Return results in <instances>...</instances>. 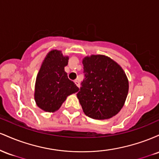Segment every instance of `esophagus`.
Instances as JSON below:
<instances>
[{"label":"esophagus","mask_w":159,"mask_h":159,"mask_svg":"<svg viewBox=\"0 0 159 159\" xmlns=\"http://www.w3.org/2000/svg\"><path fill=\"white\" fill-rule=\"evenodd\" d=\"M75 84L77 85L78 87H80V83H79V81H78V79L75 80Z\"/></svg>","instance_id":"1"}]
</instances>
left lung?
<instances>
[{"label": "left lung", "mask_w": 159, "mask_h": 159, "mask_svg": "<svg viewBox=\"0 0 159 159\" xmlns=\"http://www.w3.org/2000/svg\"><path fill=\"white\" fill-rule=\"evenodd\" d=\"M84 78L77 97L83 111L94 120H105L119 113L126 99L129 81L123 69L104 55L83 60Z\"/></svg>", "instance_id": "obj_1"}]
</instances>
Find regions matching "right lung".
Here are the masks:
<instances>
[{"label":"right lung","instance_id":"obj_1","mask_svg":"<svg viewBox=\"0 0 159 159\" xmlns=\"http://www.w3.org/2000/svg\"><path fill=\"white\" fill-rule=\"evenodd\" d=\"M68 61V57H63L61 52L53 50L41 66L36 80L34 98L37 106L43 111L54 112L67 96L79 90L64 70Z\"/></svg>","mask_w":159,"mask_h":159}]
</instances>
